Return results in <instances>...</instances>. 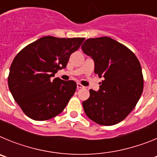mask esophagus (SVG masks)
Here are the masks:
<instances>
[{"instance_id": "1", "label": "esophagus", "mask_w": 157, "mask_h": 157, "mask_svg": "<svg viewBox=\"0 0 157 157\" xmlns=\"http://www.w3.org/2000/svg\"><path fill=\"white\" fill-rule=\"evenodd\" d=\"M85 88V86H82V84H80V83H77V89L78 90V89H83Z\"/></svg>"}]
</instances>
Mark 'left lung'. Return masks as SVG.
<instances>
[{
	"mask_svg": "<svg viewBox=\"0 0 157 157\" xmlns=\"http://www.w3.org/2000/svg\"><path fill=\"white\" fill-rule=\"evenodd\" d=\"M82 49L94 60V72L104 80L97 92L83 101L85 113L100 125L112 126L134 109L143 91L139 60L127 47L109 37L89 38Z\"/></svg>",
	"mask_w": 157,
	"mask_h": 157,
	"instance_id": "8db88e82",
	"label": "left lung"
}]
</instances>
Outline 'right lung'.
I'll use <instances>...</instances> for the list:
<instances>
[{
  "instance_id": "add662e5",
  "label": "right lung",
  "mask_w": 157,
  "mask_h": 157,
  "mask_svg": "<svg viewBox=\"0 0 157 157\" xmlns=\"http://www.w3.org/2000/svg\"><path fill=\"white\" fill-rule=\"evenodd\" d=\"M84 40L45 36L29 44L14 58L8 87L14 100L30 119L48 120L67 106L75 92L76 82L52 77L66 67L71 54Z\"/></svg>"
}]
</instances>
